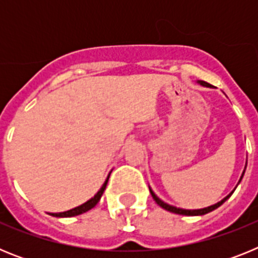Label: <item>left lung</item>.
Here are the masks:
<instances>
[{
  "label": "left lung",
  "instance_id": "1",
  "mask_svg": "<svg viewBox=\"0 0 258 258\" xmlns=\"http://www.w3.org/2000/svg\"><path fill=\"white\" fill-rule=\"evenodd\" d=\"M198 83H199L200 85H203V86H207V88H211V86H212L211 84L206 83V81H198ZM243 175H244V172H243V174H241L240 181H241V178H243ZM240 181H239V182H240ZM150 192H151V195H152V198H154L155 202L157 203V206H160L161 208H164V209H165V211H169V212H172V213H175V214H182V216H203V214L209 213V212L214 211V209H217L220 206H222L223 203L226 202V200L229 199L230 197H231V194L234 192V191H232L231 194H229V195H227L226 198H223V199L221 200V202H218L217 204H214V206H211V207H207V208H203V209H182V208H177V207L169 206V204H166V203H164L163 200L159 199V198H157L156 195H155V192L151 190V188H150Z\"/></svg>",
  "mask_w": 258,
  "mask_h": 258
}]
</instances>
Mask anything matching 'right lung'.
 <instances>
[{"mask_svg":"<svg viewBox=\"0 0 258 258\" xmlns=\"http://www.w3.org/2000/svg\"><path fill=\"white\" fill-rule=\"evenodd\" d=\"M108 178H109V174H108V177H107L106 181H104V183H103V186L101 187V190L98 191V192L95 194L94 197H93L90 200H88L86 203H84V204H81V206L76 207V208H74V209H70V211H67V212H60V213H51L50 216H54V217H74V216H79V214H83V213H85V212L90 211L92 208H94V207L97 206V203L101 200V197L103 195L104 190H106Z\"/></svg>","mask_w":258,"mask_h":258,"instance_id":"1","label":"right lung"}]
</instances>
